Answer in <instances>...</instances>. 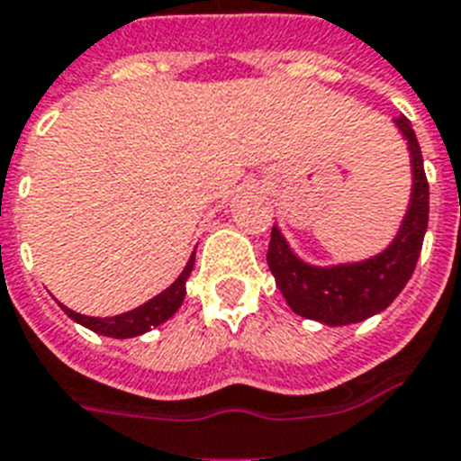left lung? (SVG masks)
<instances>
[{
	"label": "left lung",
	"instance_id": "obj_1",
	"mask_svg": "<svg viewBox=\"0 0 461 461\" xmlns=\"http://www.w3.org/2000/svg\"><path fill=\"white\" fill-rule=\"evenodd\" d=\"M395 124L408 139L414 184L408 214L389 249L360 264L315 268L296 258L273 226L266 261L292 311L308 321L332 327L365 321L389 306L414 273L429 223V181L421 148L408 117H398Z\"/></svg>",
	"mask_w": 461,
	"mask_h": 461
}]
</instances>
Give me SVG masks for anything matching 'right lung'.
Masks as SVG:
<instances>
[{
  "instance_id": "1",
  "label": "right lung",
  "mask_w": 461,
  "mask_h": 461,
  "mask_svg": "<svg viewBox=\"0 0 461 461\" xmlns=\"http://www.w3.org/2000/svg\"><path fill=\"white\" fill-rule=\"evenodd\" d=\"M193 264H195V252H193V257L188 258L184 273L176 277V283L171 285V287H167V290L162 292V294L155 296V299L143 303V306L129 311V313L115 315V318H89V315L75 313V311L66 308L63 303H60V308H63V311H66L75 322L89 327V330H94V332L98 334L113 337V339L139 337V334L162 325V322L169 321L171 315L176 313L178 306H181L185 299V280H188L190 271H193Z\"/></svg>"
}]
</instances>
